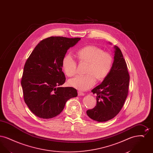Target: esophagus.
Here are the masks:
<instances>
[{"label":"esophagus","mask_w":153,"mask_h":153,"mask_svg":"<svg viewBox=\"0 0 153 153\" xmlns=\"http://www.w3.org/2000/svg\"><path fill=\"white\" fill-rule=\"evenodd\" d=\"M78 95L79 96H84V94L81 91H78Z\"/></svg>","instance_id":"34e87169"}]
</instances>
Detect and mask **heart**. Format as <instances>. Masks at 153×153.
I'll list each match as a JSON object with an SVG mask.
<instances>
[{
    "mask_svg": "<svg viewBox=\"0 0 153 153\" xmlns=\"http://www.w3.org/2000/svg\"><path fill=\"white\" fill-rule=\"evenodd\" d=\"M77 58L81 62H87L85 75H78L68 81L69 86L85 91L92 87L98 81L104 80L111 71L114 59L108 52L94 45L82 47L77 51ZM62 66L68 77L76 73L77 63L72 56L67 54L62 58Z\"/></svg>",
    "mask_w": 153,
    "mask_h": 153,
    "instance_id": "heart-1",
    "label": "heart"
}]
</instances>
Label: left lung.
<instances>
[{
	"label": "left lung",
	"mask_w": 153,
	"mask_h": 153,
	"mask_svg": "<svg viewBox=\"0 0 153 153\" xmlns=\"http://www.w3.org/2000/svg\"><path fill=\"white\" fill-rule=\"evenodd\" d=\"M111 44V43H110ZM111 71L102 83L92 90L96 95V105L87 111L88 116L99 122L116 117L123 106L128 92L130 76L120 49L114 46Z\"/></svg>",
	"instance_id": "obj_1"
}]
</instances>
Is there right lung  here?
I'll return each mask as SVG.
<instances>
[{
	"mask_svg": "<svg viewBox=\"0 0 153 153\" xmlns=\"http://www.w3.org/2000/svg\"><path fill=\"white\" fill-rule=\"evenodd\" d=\"M80 38L51 36L41 41L27 59L21 85L25 103L36 117L51 119L59 115L66 102L77 96L72 87H61L65 77L62 61Z\"/></svg>",
	"mask_w": 153,
	"mask_h": 153,
	"instance_id": "right-lung-1",
	"label": "right lung"
}]
</instances>
